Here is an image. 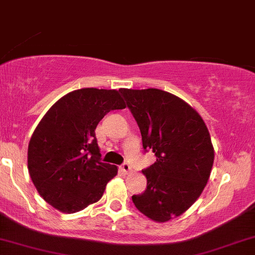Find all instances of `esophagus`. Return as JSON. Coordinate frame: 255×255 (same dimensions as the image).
<instances>
[{
  "mask_svg": "<svg viewBox=\"0 0 255 255\" xmlns=\"http://www.w3.org/2000/svg\"><path fill=\"white\" fill-rule=\"evenodd\" d=\"M120 168H121V171L124 172V174H129V172H131V168L128 163H124Z\"/></svg>",
  "mask_w": 255,
  "mask_h": 255,
  "instance_id": "34e87169",
  "label": "esophagus"
}]
</instances>
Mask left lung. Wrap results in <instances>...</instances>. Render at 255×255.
I'll return each instance as SVG.
<instances>
[{"instance_id":"8db88e82","label":"left lung","mask_w":255,"mask_h":255,"mask_svg":"<svg viewBox=\"0 0 255 255\" xmlns=\"http://www.w3.org/2000/svg\"><path fill=\"white\" fill-rule=\"evenodd\" d=\"M142 137V147L156 162L142 172L144 193L131 200L152 221H170L186 212L203 193L215 159L204 120L189 104L158 89H121Z\"/></svg>"}]
</instances>
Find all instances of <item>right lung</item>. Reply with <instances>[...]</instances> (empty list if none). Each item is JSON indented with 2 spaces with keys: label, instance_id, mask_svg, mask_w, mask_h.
Returning <instances> with one entry per match:
<instances>
[{
  "label": "right lung",
  "instance_id": "obj_1",
  "mask_svg": "<svg viewBox=\"0 0 255 255\" xmlns=\"http://www.w3.org/2000/svg\"><path fill=\"white\" fill-rule=\"evenodd\" d=\"M125 108L119 91L89 87L67 93L40 120L27 166L39 195L54 209L74 213L103 197L118 166L101 162L95 129L109 111Z\"/></svg>",
  "mask_w": 255,
  "mask_h": 255
}]
</instances>
